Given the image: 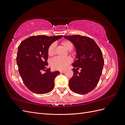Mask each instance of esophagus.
<instances>
[{"instance_id":"1","label":"esophagus","mask_w":125,"mask_h":125,"mask_svg":"<svg viewBox=\"0 0 125 125\" xmlns=\"http://www.w3.org/2000/svg\"><path fill=\"white\" fill-rule=\"evenodd\" d=\"M65 70H60V73H65Z\"/></svg>"}]
</instances>
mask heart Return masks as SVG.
<instances>
[{
    "instance_id": "1",
    "label": "heart",
    "mask_w": 125,
    "mask_h": 125,
    "mask_svg": "<svg viewBox=\"0 0 125 125\" xmlns=\"http://www.w3.org/2000/svg\"><path fill=\"white\" fill-rule=\"evenodd\" d=\"M61 45L67 50H71L73 48V44L70 41L66 40L61 42ZM48 55L50 56H53L55 53V46L54 44H51L47 50ZM71 62V58L70 57L65 58L55 57L52 58L50 62L51 66L54 70H62Z\"/></svg>"
}]
</instances>
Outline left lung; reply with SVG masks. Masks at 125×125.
Listing matches in <instances>:
<instances>
[{"mask_svg":"<svg viewBox=\"0 0 125 125\" xmlns=\"http://www.w3.org/2000/svg\"><path fill=\"white\" fill-rule=\"evenodd\" d=\"M75 46L76 60L73 65V75L69 81L72 91L79 94L90 92L99 83L104 60L102 52L90 37L79 35L63 36ZM81 69L79 72L78 70Z\"/></svg>","mask_w":125,"mask_h":125,"instance_id":"1","label":"left lung"}]
</instances>
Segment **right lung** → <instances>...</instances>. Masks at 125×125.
<instances>
[{"instance_id": "add662e5", "label": "right lung", "mask_w": 125, "mask_h": 125, "mask_svg": "<svg viewBox=\"0 0 125 125\" xmlns=\"http://www.w3.org/2000/svg\"><path fill=\"white\" fill-rule=\"evenodd\" d=\"M62 37L32 36L19 46L16 58L19 72L25 86L33 93L45 94L53 90L55 78L60 73H52L47 68V50L54 42Z\"/></svg>"}]
</instances>
